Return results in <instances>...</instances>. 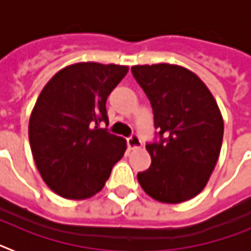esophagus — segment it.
Segmentation results:
<instances>
[{"mask_svg":"<svg viewBox=\"0 0 251 251\" xmlns=\"http://www.w3.org/2000/svg\"><path fill=\"white\" fill-rule=\"evenodd\" d=\"M127 143H128V147H129L130 150H138V148L142 147V142L137 134H132V136L128 138Z\"/></svg>","mask_w":251,"mask_h":251,"instance_id":"1","label":"esophagus"}]
</instances>
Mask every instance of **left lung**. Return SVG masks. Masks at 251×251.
<instances>
[{
	"label": "left lung",
	"mask_w": 251,
	"mask_h": 251,
	"mask_svg": "<svg viewBox=\"0 0 251 251\" xmlns=\"http://www.w3.org/2000/svg\"><path fill=\"white\" fill-rule=\"evenodd\" d=\"M150 99L158 142L146 145L151 167L137 175L146 194L179 203L205 188L220 156L224 121L207 86L188 69L171 64L132 66Z\"/></svg>",
	"instance_id": "1"
}]
</instances>
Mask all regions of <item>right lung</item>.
Returning <instances> with one entry per match:
<instances>
[{"mask_svg": "<svg viewBox=\"0 0 251 251\" xmlns=\"http://www.w3.org/2000/svg\"><path fill=\"white\" fill-rule=\"evenodd\" d=\"M128 66L77 63L61 69L40 93L28 123L35 165L46 185L68 200L98 194L127 141L108 126L106 98Z\"/></svg>", "mask_w": 251, "mask_h": 251, "instance_id": "obj_1", "label": "right lung"}]
</instances>
